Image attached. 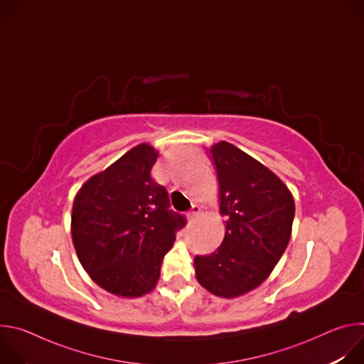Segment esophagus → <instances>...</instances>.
Listing matches in <instances>:
<instances>
[{
	"mask_svg": "<svg viewBox=\"0 0 364 364\" xmlns=\"http://www.w3.org/2000/svg\"><path fill=\"white\" fill-rule=\"evenodd\" d=\"M200 210H201V207H200L198 204H193V207H191V212L188 213V220H193V219H196V218L198 216Z\"/></svg>",
	"mask_w": 364,
	"mask_h": 364,
	"instance_id": "34e87169",
	"label": "esophagus"
}]
</instances>
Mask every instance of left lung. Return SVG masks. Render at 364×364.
Instances as JSON below:
<instances>
[{
  "mask_svg": "<svg viewBox=\"0 0 364 364\" xmlns=\"http://www.w3.org/2000/svg\"><path fill=\"white\" fill-rule=\"evenodd\" d=\"M210 155L226 233L216 252L194 257L196 278L209 292L235 298L261 285L278 264L291 237L295 203L278 176L237 146L220 141Z\"/></svg>",
  "mask_w": 364,
  "mask_h": 364,
  "instance_id": "8db88e82",
  "label": "left lung"
}]
</instances>
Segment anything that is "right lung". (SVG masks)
Here are the masks:
<instances>
[{
  "label": "right lung",
  "mask_w": 364,
  "mask_h": 364,
  "mask_svg": "<svg viewBox=\"0 0 364 364\" xmlns=\"http://www.w3.org/2000/svg\"><path fill=\"white\" fill-rule=\"evenodd\" d=\"M159 151L139 144L90 177L72 209V239L79 261L103 289L125 298L151 292L161 262L184 228L186 218L170 210L167 190L151 170Z\"/></svg>",
  "instance_id": "add662e5"
}]
</instances>
